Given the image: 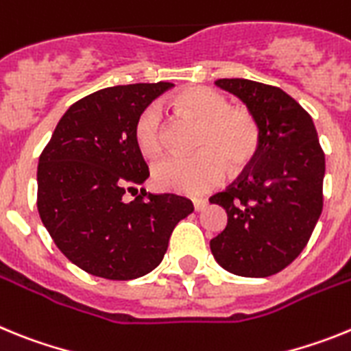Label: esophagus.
<instances>
[{
    "label": "esophagus",
    "instance_id": "obj_1",
    "mask_svg": "<svg viewBox=\"0 0 351 351\" xmlns=\"http://www.w3.org/2000/svg\"><path fill=\"white\" fill-rule=\"evenodd\" d=\"M206 206H207V200H204V198H195L193 200V207H195V210H204L206 209Z\"/></svg>",
    "mask_w": 351,
    "mask_h": 351
}]
</instances>
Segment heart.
<instances>
[{
  "mask_svg": "<svg viewBox=\"0 0 351 351\" xmlns=\"http://www.w3.org/2000/svg\"><path fill=\"white\" fill-rule=\"evenodd\" d=\"M182 116L200 123L193 156H167L153 169L158 188L184 195H204L225 181L228 167L241 172L255 160L262 130L255 114L244 107H230L225 95L206 86H191L170 98ZM133 138L145 158H154L165 147V121L158 104L138 114Z\"/></svg>",
  "mask_w": 351,
  "mask_h": 351,
  "instance_id": "b5f03b06",
  "label": "heart"
}]
</instances>
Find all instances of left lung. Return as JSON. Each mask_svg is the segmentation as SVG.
<instances>
[{"label": "left lung", "mask_w": 351, "mask_h": 351, "mask_svg": "<svg viewBox=\"0 0 351 351\" xmlns=\"http://www.w3.org/2000/svg\"><path fill=\"white\" fill-rule=\"evenodd\" d=\"M260 123L255 160L225 191L213 195L228 214L210 241L216 262L244 278H267L306 247L324 207L325 154L313 119L283 89L247 79H218Z\"/></svg>", "instance_id": "1"}]
</instances>
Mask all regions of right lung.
<instances>
[{
    "instance_id": "1",
    "label": "right lung",
    "mask_w": 351,
    "mask_h": 351,
    "mask_svg": "<svg viewBox=\"0 0 351 351\" xmlns=\"http://www.w3.org/2000/svg\"><path fill=\"white\" fill-rule=\"evenodd\" d=\"M170 82L114 86L84 96L61 117L38 161L40 218L77 267L126 281L160 265L169 239L193 204L147 193L149 178L133 128L138 114ZM136 198L130 203L125 195Z\"/></svg>"
}]
</instances>
